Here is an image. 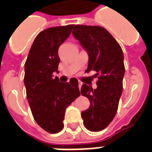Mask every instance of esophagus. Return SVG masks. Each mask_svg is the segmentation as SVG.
<instances>
[{
  "label": "esophagus",
  "instance_id": "obj_1",
  "mask_svg": "<svg viewBox=\"0 0 152 152\" xmlns=\"http://www.w3.org/2000/svg\"><path fill=\"white\" fill-rule=\"evenodd\" d=\"M82 84H83V83H82V82H81V81H79V88H80V89Z\"/></svg>",
  "mask_w": 152,
  "mask_h": 152
}]
</instances>
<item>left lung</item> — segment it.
I'll list each match as a JSON object with an SVG mask.
<instances>
[{
    "mask_svg": "<svg viewBox=\"0 0 152 152\" xmlns=\"http://www.w3.org/2000/svg\"><path fill=\"white\" fill-rule=\"evenodd\" d=\"M89 55L88 69L95 72L97 88L83 84L81 95L90 100V107L81 113L88 130L99 132L110 125L118 111L125 75L121 47L110 32L100 26L76 25L72 31Z\"/></svg>",
    "mask_w": 152,
    "mask_h": 152,
    "instance_id": "8db88e82",
    "label": "left lung"
}]
</instances>
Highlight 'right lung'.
Returning <instances> with one entry per match:
<instances>
[{"label":"right lung","mask_w":152,"mask_h":152,"mask_svg":"<svg viewBox=\"0 0 152 152\" xmlns=\"http://www.w3.org/2000/svg\"><path fill=\"white\" fill-rule=\"evenodd\" d=\"M74 25L50 27L34 39L25 62L24 84L27 99L37 124L50 133L64 127L65 110L80 95L78 80L61 83L53 73L58 72V49L72 32Z\"/></svg>","instance_id":"1"}]
</instances>
